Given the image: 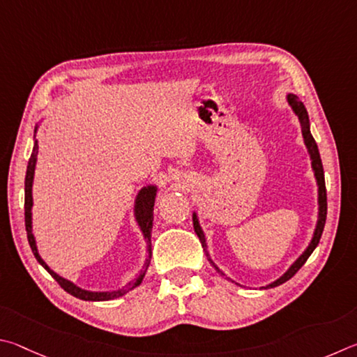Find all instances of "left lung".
I'll list each match as a JSON object with an SVG mask.
<instances>
[{
  "label": "left lung",
  "mask_w": 357,
  "mask_h": 357,
  "mask_svg": "<svg viewBox=\"0 0 357 357\" xmlns=\"http://www.w3.org/2000/svg\"><path fill=\"white\" fill-rule=\"evenodd\" d=\"M287 100H289L290 106L295 111V114L298 116L299 122H301V130H303V136H304V142H305V147L309 150V155H310V160H312V167H314V172H315V178H317V183H318V205H320V211H318V222H317V229L314 232V238H312L310 245L307 246V249L303 252L301 257H299L295 264H293L284 276H280L278 280H274V282L268 284L266 287H261V289H273V287H278L280 284L287 282V280L291 279L295 274L299 271V268H301L305 260L310 257V254L314 252V249L318 246V243H320L321 238V234H323V229H324V224H326V215H328V199H326V185H324V172H323V165H321V158H320V152H318V146L314 139V136L310 135V128H309V116H307V111H305L303 102H299V98L296 96H293V93H289L287 96ZM192 224H195V232L197 234L199 240L202 243V248L205 251V255H207V259L211 265H213L215 270L221 274V276H226L220 268H218L213 260L210 259V254L207 251V243H205V236L201 226H199V221H197V215L195 213L192 215Z\"/></svg>",
  "instance_id": "8db88e82"
}]
</instances>
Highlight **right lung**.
<instances>
[{
	"label": "right lung",
	"mask_w": 357,
	"mask_h": 357,
	"mask_svg": "<svg viewBox=\"0 0 357 357\" xmlns=\"http://www.w3.org/2000/svg\"><path fill=\"white\" fill-rule=\"evenodd\" d=\"M36 161H37V141L34 142V149L33 153H31V158L28 161V169H26V177H24V226H26V235H28V241L31 246V251H33L34 257L37 261L45 268V270L52 274V278L58 282L62 289H64L67 293H70L72 296L83 299V301H108V299H114L119 298L127 293L128 290H133L135 287L139 285L142 282L144 276H146V271L150 265V255H152V249H150V234H152V222H153V205H155V196H156V186H144V188L137 192L136 202H135V216L136 221L139 224V227L144 234V238L149 243V257L144 264L142 270L135 280H130V282L119 289L116 291H87L79 289L75 284H72L70 280H67L64 278H61L56 274L53 270H50L48 265L40 259L39 252H37V246H36V240L33 235V226H31V208H33V180H34V169H36Z\"/></svg>",
	"instance_id": "add662e5"
}]
</instances>
